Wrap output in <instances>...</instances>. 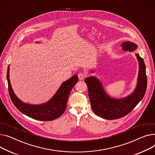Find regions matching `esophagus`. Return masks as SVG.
<instances>
[{"mask_svg": "<svg viewBox=\"0 0 155 155\" xmlns=\"http://www.w3.org/2000/svg\"><path fill=\"white\" fill-rule=\"evenodd\" d=\"M85 76H86V75L84 73H82V72H80V73H79L78 74V77L80 80H84L85 78Z\"/></svg>", "mask_w": 155, "mask_h": 155, "instance_id": "esophagus-1", "label": "esophagus"}]
</instances>
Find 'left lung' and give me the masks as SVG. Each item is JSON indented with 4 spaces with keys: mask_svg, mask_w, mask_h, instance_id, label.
Segmentation results:
<instances>
[{
    "mask_svg": "<svg viewBox=\"0 0 155 155\" xmlns=\"http://www.w3.org/2000/svg\"><path fill=\"white\" fill-rule=\"evenodd\" d=\"M121 46L123 50L129 51H134L138 47L135 44L129 41L122 43ZM136 57L139 63L137 87L132 94L125 98H113L107 95L97 77L91 76L85 78L91 107L97 115L106 120L122 118L135 108L143 99L147 87L146 66L143 59L138 54H136Z\"/></svg>",
    "mask_w": 155,
    "mask_h": 155,
    "instance_id": "obj_1",
    "label": "left lung"
}]
</instances>
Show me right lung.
<instances>
[{"instance_id": "1", "label": "right lung", "mask_w": 155, "mask_h": 155, "mask_svg": "<svg viewBox=\"0 0 155 155\" xmlns=\"http://www.w3.org/2000/svg\"><path fill=\"white\" fill-rule=\"evenodd\" d=\"M37 43H38L37 42ZM9 66L7 68V78L8 92L15 107L24 115L40 121H51L59 118L64 113L70 93L78 82V76L74 75L63 82L54 97L47 102L40 105H30L20 100L14 94L9 79Z\"/></svg>"}]
</instances>
